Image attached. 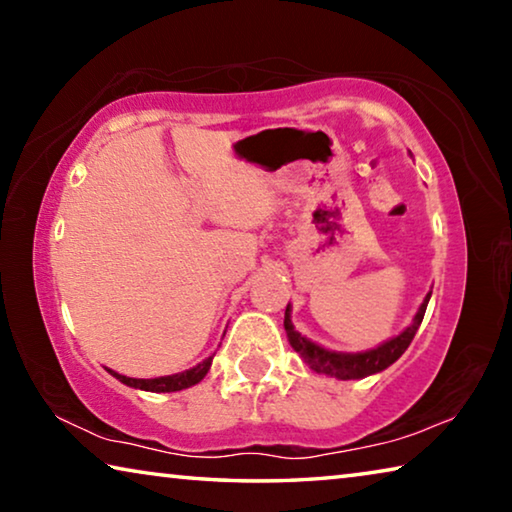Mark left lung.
<instances>
[{"label": "left lung", "instance_id": "8db88e82", "mask_svg": "<svg viewBox=\"0 0 512 512\" xmlns=\"http://www.w3.org/2000/svg\"><path fill=\"white\" fill-rule=\"evenodd\" d=\"M429 298H431V293L424 298L420 311L413 318V323L406 327L400 336H395V339L386 341L384 345H379L377 350H368V352H359V354L329 352V350L320 348V345L311 343L309 339H305V336H300L291 325L289 307H287V311H284V329H287V336H289V343L293 345V350H296L300 357L305 359V363L311 370L323 372V375L339 377V379H361V377L375 375V372H381L402 357L404 350L411 345L415 332H418V327L424 318V311H427V305H429Z\"/></svg>", "mask_w": 512, "mask_h": 512}]
</instances>
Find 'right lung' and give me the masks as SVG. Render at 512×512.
<instances>
[{
  "label": "right lung",
  "instance_id": "1",
  "mask_svg": "<svg viewBox=\"0 0 512 512\" xmlns=\"http://www.w3.org/2000/svg\"><path fill=\"white\" fill-rule=\"evenodd\" d=\"M212 366V357L205 359L203 363H198L196 368H189L185 372H178V375H169V377H155V379H133L126 375H119L115 370H108L112 377H117L121 384L140 388V391H151V393H173V391H183V388H189L201 381L207 370Z\"/></svg>",
  "mask_w": 512,
  "mask_h": 512
}]
</instances>
